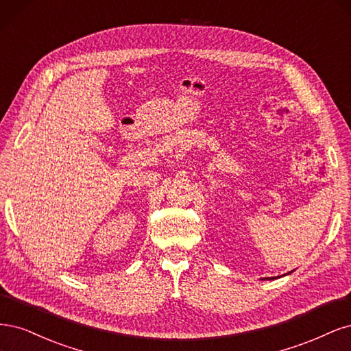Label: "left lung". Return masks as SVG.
Wrapping results in <instances>:
<instances>
[{"label": "left lung", "instance_id": "8db88e82", "mask_svg": "<svg viewBox=\"0 0 351 351\" xmlns=\"http://www.w3.org/2000/svg\"><path fill=\"white\" fill-rule=\"evenodd\" d=\"M290 273H291V271H290ZM290 273H289V274H290ZM276 278H280V277H276ZM261 280H273V278H261Z\"/></svg>", "mask_w": 351, "mask_h": 351}]
</instances>
